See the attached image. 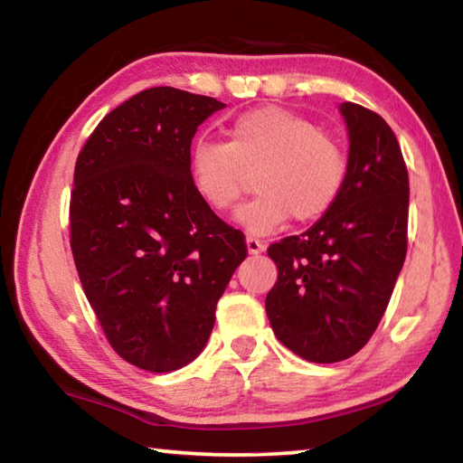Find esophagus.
Segmentation results:
<instances>
[{"mask_svg": "<svg viewBox=\"0 0 463 463\" xmlns=\"http://www.w3.org/2000/svg\"><path fill=\"white\" fill-rule=\"evenodd\" d=\"M247 250H249V255H260V253H263L265 250V242H261L260 239H255V237H247Z\"/></svg>", "mask_w": 463, "mask_h": 463, "instance_id": "obj_1", "label": "esophagus"}]
</instances>
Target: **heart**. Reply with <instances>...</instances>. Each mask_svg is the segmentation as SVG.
I'll return each mask as SVG.
<instances>
[{"label":"heart","mask_w":463,"mask_h":463,"mask_svg":"<svg viewBox=\"0 0 463 463\" xmlns=\"http://www.w3.org/2000/svg\"><path fill=\"white\" fill-rule=\"evenodd\" d=\"M195 194L224 213L247 187V174L260 169V194L234 213L250 234H268L289 218L317 221L335 206L347 179V155L333 137L292 109L268 106L239 116L226 143L195 140L187 156Z\"/></svg>","instance_id":"obj_1"}]
</instances>
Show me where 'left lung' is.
I'll return each instance as SVG.
<instances>
[{
    "label": "left lung",
    "instance_id": "1",
    "mask_svg": "<svg viewBox=\"0 0 463 463\" xmlns=\"http://www.w3.org/2000/svg\"><path fill=\"white\" fill-rule=\"evenodd\" d=\"M349 135L347 179L335 206L307 232L273 242L278 281L265 298L289 351L315 364L355 355L386 312L406 257L409 171L386 120L339 106Z\"/></svg>",
    "mask_w": 463,
    "mask_h": 463
}]
</instances>
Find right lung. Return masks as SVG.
Here are the masks:
<instances>
[{
	"label": "right lung",
	"instance_id": "obj_1",
	"mask_svg": "<svg viewBox=\"0 0 463 463\" xmlns=\"http://www.w3.org/2000/svg\"><path fill=\"white\" fill-rule=\"evenodd\" d=\"M224 104L151 88L112 109L75 163L71 250L116 354L165 373L206 347L216 304L247 257L242 232L195 194L187 156Z\"/></svg>",
	"mask_w": 463,
	"mask_h": 463
}]
</instances>
